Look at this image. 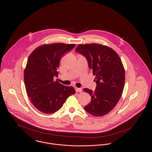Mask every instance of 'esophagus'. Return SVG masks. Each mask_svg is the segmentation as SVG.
Returning a JSON list of instances; mask_svg holds the SVG:
<instances>
[{
    "instance_id": "esophagus-1",
    "label": "esophagus",
    "mask_w": 152,
    "mask_h": 152,
    "mask_svg": "<svg viewBox=\"0 0 152 152\" xmlns=\"http://www.w3.org/2000/svg\"><path fill=\"white\" fill-rule=\"evenodd\" d=\"M75 90H76V92H82L81 88H76Z\"/></svg>"
}]
</instances>
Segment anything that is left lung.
<instances>
[{
	"label": "left lung",
	"instance_id": "1",
	"mask_svg": "<svg viewBox=\"0 0 152 152\" xmlns=\"http://www.w3.org/2000/svg\"><path fill=\"white\" fill-rule=\"evenodd\" d=\"M75 51L86 58L89 68L96 76L94 91L83 89L91 96L84 109L96 117L105 115L115 107L123 94L125 70L122 61L113 50L101 44H79Z\"/></svg>",
	"mask_w": 152,
	"mask_h": 152
}]
</instances>
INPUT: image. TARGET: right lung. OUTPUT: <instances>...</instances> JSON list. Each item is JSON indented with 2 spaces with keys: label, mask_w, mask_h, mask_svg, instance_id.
I'll return each instance as SVG.
<instances>
[{
  "label": "right lung",
  "mask_w": 152,
  "mask_h": 152,
  "mask_svg": "<svg viewBox=\"0 0 152 152\" xmlns=\"http://www.w3.org/2000/svg\"><path fill=\"white\" fill-rule=\"evenodd\" d=\"M75 46L73 44H45L29 55L24 72L26 89L34 107L43 113L57 112L67 98L75 93L73 87L53 81L54 77H58L61 58Z\"/></svg>",
  "instance_id": "1"
}]
</instances>
